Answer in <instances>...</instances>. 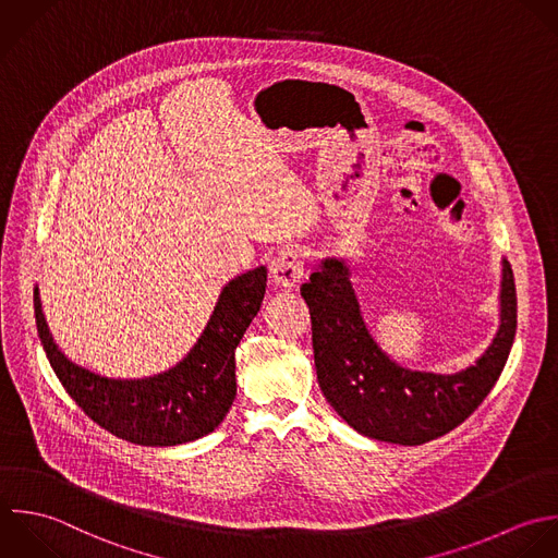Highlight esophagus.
I'll use <instances>...</instances> for the list:
<instances>
[{
  "instance_id": "esophagus-1",
  "label": "esophagus",
  "mask_w": 558,
  "mask_h": 558,
  "mask_svg": "<svg viewBox=\"0 0 558 558\" xmlns=\"http://www.w3.org/2000/svg\"><path fill=\"white\" fill-rule=\"evenodd\" d=\"M269 274L276 287H295L302 278H304V260L302 254L295 247H282L271 265H269Z\"/></svg>"
}]
</instances>
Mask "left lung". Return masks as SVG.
<instances>
[{
  "label": "left lung",
  "mask_w": 558,
  "mask_h": 558,
  "mask_svg": "<svg viewBox=\"0 0 558 558\" xmlns=\"http://www.w3.org/2000/svg\"><path fill=\"white\" fill-rule=\"evenodd\" d=\"M300 291L311 311L322 393L354 430L387 444L422 446L463 424L498 383L518 330L509 260L502 269L500 330L476 365L452 376L404 369L376 345L343 260H324Z\"/></svg>",
  "instance_id": "1"
}]
</instances>
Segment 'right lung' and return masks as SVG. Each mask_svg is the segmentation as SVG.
<instances>
[{
  "label": "right lung",
  "mask_w": 558,
  "mask_h": 558,
  "mask_svg": "<svg viewBox=\"0 0 558 558\" xmlns=\"http://www.w3.org/2000/svg\"><path fill=\"white\" fill-rule=\"evenodd\" d=\"M265 287V267L228 282L189 356L145 380H112L71 363L47 330L36 289L34 319L60 385L97 426L130 444L165 448L213 433L228 415L236 396L234 350L260 311Z\"/></svg>",
  "instance_id": "1"
}]
</instances>
